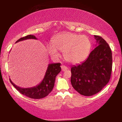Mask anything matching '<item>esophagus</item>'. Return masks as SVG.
I'll return each mask as SVG.
<instances>
[{"label":"esophagus","mask_w":122,"mask_h":122,"mask_svg":"<svg viewBox=\"0 0 122 122\" xmlns=\"http://www.w3.org/2000/svg\"><path fill=\"white\" fill-rule=\"evenodd\" d=\"M61 71H66V70L68 69V68L66 67V66H63V65H62V66H61Z\"/></svg>","instance_id":"esophagus-1"}]
</instances>
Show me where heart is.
I'll return each mask as SVG.
<instances>
[{
	"label": "heart",
	"instance_id": "1",
	"mask_svg": "<svg viewBox=\"0 0 122 122\" xmlns=\"http://www.w3.org/2000/svg\"><path fill=\"white\" fill-rule=\"evenodd\" d=\"M91 48V43L88 36L71 33L58 35L54 38L53 44L47 46L48 53L51 57H59V50L64 51L66 61L74 64L84 61L89 55Z\"/></svg>",
	"mask_w": 122,
	"mask_h": 122
}]
</instances>
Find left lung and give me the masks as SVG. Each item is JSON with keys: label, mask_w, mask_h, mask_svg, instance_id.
I'll return each instance as SVG.
<instances>
[{"label": "left lung", "mask_w": 122, "mask_h": 122, "mask_svg": "<svg viewBox=\"0 0 122 122\" xmlns=\"http://www.w3.org/2000/svg\"><path fill=\"white\" fill-rule=\"evenodd\" d=\"M95 48L87 59L71 68V84L81 95L91 96L109 82L112 69V54L109 46L101 36H94Z\"/></svg>", "instance_id": "1"}]
</instances>
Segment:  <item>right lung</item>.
Segmentation results:
<instances>
[{
	"label": "right lung",
	"instance_id": "1",
	"mask_svg": "<svg viewBox=\"0 0 122 122\" xmlns=\"http://www.w3.org/2000/svg\"><path fill=\"white\" fill-rule=\"evenodd\" d=\"M37 39L36 36L33 35H28L24 37L20 38L16 43L25 41L26 39ZM61 63H51L48 64L47 69L45 74L43 81L37 86L31 88H21L16 86L9 79L11 84L18 90L21 94L32 99H41L47 96L53 90L54 86L56 76L61 72Z\"/></svg>",
	"mask_w": 122,
	"mask_h": 122
}]
</instances>
